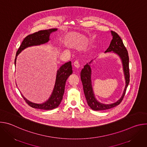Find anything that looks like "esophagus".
Here are the masks:
<instances>
[{
  "mask_svg": "<svg viewBox=\"0 0 147 147\" xmlns=\"http://www.w3.org/2000/svg\"><path fill=\"white\" fill-rule=\"evenodd\" d=\"M73 65L75 67H76L77 69H78L80 67V64L78 61H75L74 63H73Z\"/></svg>",
  "mask_w": 147,
  "mask_h": 147,
  "instance_id": "obj_1",
  "label": "esophagus"
}]
</instances>
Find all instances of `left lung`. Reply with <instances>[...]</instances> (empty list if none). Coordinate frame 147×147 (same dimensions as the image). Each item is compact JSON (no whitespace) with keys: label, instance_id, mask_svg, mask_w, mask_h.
<instances>
[{"label":"left lung","instance_id":"8db88e82","mask_svg":"<svg viewBox=\"0 0 147 147\" xmlns=\"http://www.w3.org/2000/svg\"><path fill=\"white\" fill-rule=\"evenodd\" d=\"M113 36V39L110 44L109 48L105 51L106 52H114L118 54L121 57L123 62V69L125 78V89L123 92V94L121 98L117 101L116 102L110 104V105H104L98 102L95 98L92 88L91 86V67L90 64L91 63V61L89 63H87L84 66V68L81 71V80L83 86V90L84 92V95L87 102L88 106L94 111H104L111 109L114 108L118 105H119L125 95V91H126L127 87L130 82V72H129V57L127 50L125 47L123 40L119 35L115 31H111Z\"/></svg>","mask_w":147,"mask_h":147}]
</instances>
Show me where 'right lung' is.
Wrapping results in <instances>:
<instances>
[{
  "label": "right lung",
  "mask_w": 147,
  "mask_h": 147,
  "mask_svg": "<svg viewBox=\"0 0 147 147\" xmlns=\"http://www.w3.org/2000/svg\"><path fill=\"white\" fill-rule=\"evenodd\" d=\"M57 29L53 28L45 30H40L38 32L27 35L23 40L22 44L20 46L17 51L16 56L18 55L22 51L26 48L45 44L49 40V35L52 32L56 31ZM16 57L14 63L16 65ZM73 73L71 62L68 61L63 65H62L57 72L56 79L55 88L49 99L45 103L42 104H36L30 102L23 96L26 102L28 105L33 108L42 109V110H51L57 108L60 103L63 95L64 94L66 82L68 77Z\"/></svg>",
  "instance_id": "add662e5"
}]
</instances>
